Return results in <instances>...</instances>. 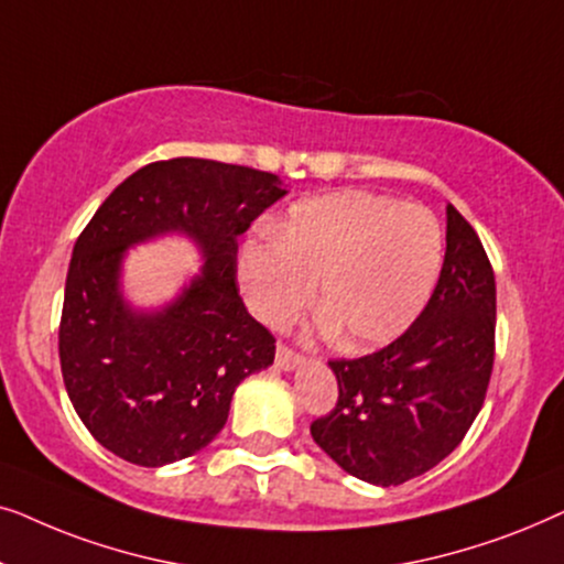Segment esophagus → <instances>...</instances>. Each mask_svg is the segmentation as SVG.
<instances>
[{"label": "esophagus", "mask_w": 564, "mask_h": 564, "mask_svg": "<svg viewBox=\"0 0 564 564\" xmlns=\"http://www.w3.org/2000/svg\"><path fill=\"white\" fill-rule=\"evenodd\" d=\"M274 365H276V369H282V372H292V369H297L300 365H303V357H297V354L290 351L288 346H280V349H276Z\"/></svg>", "instance_id": "1"}]
</instances>
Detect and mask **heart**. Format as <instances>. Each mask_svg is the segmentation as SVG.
Listing matches in <instances>:
<instances>
[{
  "label": "heart",
  "instance_id": "heart-1",
  "mask_svg": "<svg viewBox=\"0 0 564 564\" xmlns=\"http://www.w3.org/2000/svg\"><path fill=\"white\" fill-rule=\"evenodd\" d=\"M444 264V230L423 205L346 189L295 205L276 238L249 241L238 280L261 323L284 328L318 300L326 334L351 349L403 336L429 305Z\"/></svg>",
  "mask_w": 564,
  "mask_h": 564
}]
</instances>
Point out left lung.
<instances>
[{"instance_id":"obj_1","label":"left lung","mask_w":564,"mask_h":564,"mask_svg":"<svg viewBox=\"0 0 564 564\" xmlns=\"http://www.w3.org/2000/svg\"><path fill=\"white\" fill-rule=\"evenodd\" d=\"M496 276L480 238L446 205V253L429 305L403 336L361 359L328 361L338 403L313 442L344 473L390 488L457 449L492 372Z\"/></svg>"}]
</instances>
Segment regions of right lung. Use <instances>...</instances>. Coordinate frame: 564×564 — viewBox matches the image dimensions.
<instances>
[{
	"mask_svg": "<svg viewBox=\"0 0 564 564\" xmlns=\"http://www.w3.org/2000/svg\"><path fill=\"white\" fill-rule=\"evenodd\" d=\"M288 195L276 174L210 159L138 169L99 205L66 274L58 357L76 415L105 449L164 467L226 426L238 384L272 367L274 338L236 288L238 236ZM182 235L200 272L161 306L124 292L130 248Z\"/></svg>",
	"mask_w": 564,
	"mask_h": 564,
	"instance_id": "1",
	"label": "right lung"
}]
</instances>
